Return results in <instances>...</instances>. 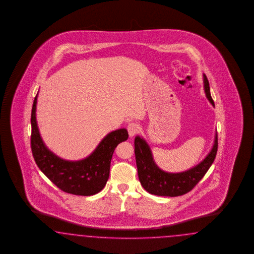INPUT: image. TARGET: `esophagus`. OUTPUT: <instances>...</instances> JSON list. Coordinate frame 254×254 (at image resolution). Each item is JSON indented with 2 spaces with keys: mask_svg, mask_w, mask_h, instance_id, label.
<instances>
[{
  "mask_svg": "<svg viewBox=\"0 0 254 254\" xmlns=\"http://www.w3.org/2000/svg\"><path fill=\"white\" fill-rule=\"evenodd\" d=\"M127 131H128V134H129L131 138L134 137L136 134H138V131H139V127H138V124H128L127 125Z\"/></svg>",
  "mask_w": 254,
  "mask_h": 254,
  "instance_id": "34e87169",
  "label": "esophagus"
}]
</instances>
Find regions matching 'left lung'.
Here are the masks:
<instances>
[{
    "instance_id": "1",
    "label": "left lung",
    "mask_w": 254,
    "mask_h": 254,
    "mask_svg": "<svg viewBox=\"0 0 254 254\" xmlns=\"http://www.w3.org/2000/svg\"><path fill=\"white\" fill-rule=\"evenodd\" d=\"M205 93L214 106V101L209 91V84L204 74ZM135 156L138 176L142 187L147 192L160 196H179L190 192L205 176L215 159L218 151V135L216 134L214 145L207 157L194 168L180 173H169L159 169L153 159L152 152L143 138H135Z\"/></svg>"
}]
</instances>
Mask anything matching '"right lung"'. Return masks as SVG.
Wrapping results in <instances>:
<instances>
[{
	"label": "right lung",
	"mask_w": 254,
	"mask_h": 254,
	"mask_svg": "<svg viewBox=\"0 0 254 254\" xmlns=\"http://www.w3.org/2000/svg\"><path fill=\"white\" fill-rule=\"evenodd\" d=\"M36 102L37 95L31 110V146L39 169L63 192L85 196L100 192L109 179L115 149L128 138L127 129L121 128L109 133L85 159L66 161L50 152L43 142L36 122Z\"/></svg>",
	"instance_id": "1"
}]
</instances>
